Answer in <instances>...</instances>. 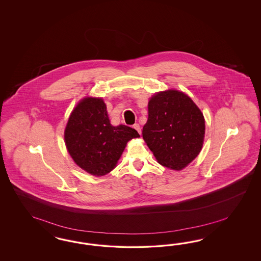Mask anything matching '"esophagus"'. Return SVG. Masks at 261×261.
<instances>
[{"mask_svg": "<svg viewBox=\"0 0 261 261\" xmlns=\"http://www.w3.org/2000/svg\"><path fill=\"white\" fill-rule=\"evenodd\" d=\"M133 127H134L135 129L139 132V134L141 135L142 134V130H141V126L138 124V123H136V124H134L133 125Z\"/></svg>", "mask_w": 261, "mask_h": 261, "instance_id": "34e87169", "label": "esophagus"}]
</instances>
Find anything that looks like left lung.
Listing matches in <instances>:
<instances>
[{"label":"left lung","instance_id":"1","mask_svg":"<svg viewBox=\"0 0 261 261\" xmlns=\"http://www.w3.org/2000/svg\"><path fill=\"white\" fill-rule=\"evenodd\" d=\"M204 136V116L190 96L168 90L151 97L142 138L159 164L181 170L197 157Z\"/></svg>","mask_w":261,"mask_h":261}]
</instances>
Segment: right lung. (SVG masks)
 I'll list each match as a JSON object with an SVG mask.
<instances>
[{"label": "right lung", "mask_w": 261, "mask_h": 261, "mask_svg": "<svg viewBox=\"0 0 261 261\" xmlns=\"http://www.w3.org/2000/svg\"><path fill=\"white\" fill-rule=\"evenodd\" d=\"M64 137L76 165L102 176L114 169L128 141L140 135L126 125H111L102 99L86 97L71 112Z\"/></svg>", "instance_id": "1"}]
</instances>
